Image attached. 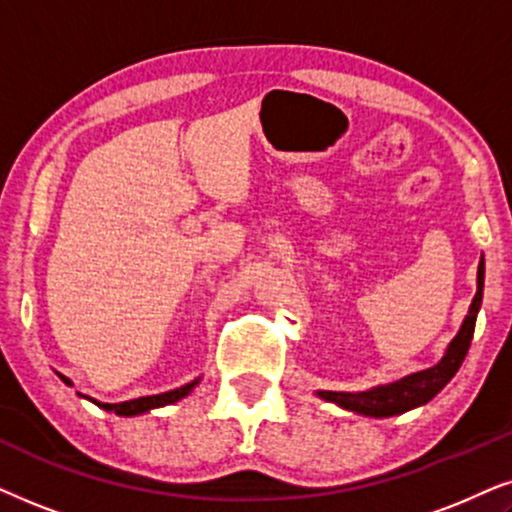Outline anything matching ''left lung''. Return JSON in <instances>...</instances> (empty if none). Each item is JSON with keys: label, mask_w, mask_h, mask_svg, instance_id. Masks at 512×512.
<instances>
[{"label": "left lung", "mask_w": 512, "mask_h": 512, "mask_svg": "<svg viewBox=\"0 0 512 512\" xmlns=\"http://www.w3.org/2000/svg\"><path fill=\"white\" fill-rule=\"evenodd\" d=\"M482 290H484V257L480 260V269H477V293L472 297L470 312L465 316L461 331L454 340H451L449 349H446L444 359L439 361L437 366L428 368V371H418L413 375H406V378L397 380L392 385H380L373 387L368 392H319V397L326 401H333V404L342 406L347 411L364 413V416H397V413H404L409 409H416L420 404H428V401L435 397V394L442 390V387L454 378L458 368H461L465 354H468L472 333H475V321L477 312H480L482 304Z\"/></svg>", "instance_id": "left-lung-1"}]
</instances>
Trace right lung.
<instances>
[{"label":"right lung","instance_id":"add662e5","mask_svg":"<svg viewBox=\"0 0 512 512\" xmlns=\"http://www.w3.org/2000/svg\"><path fill=\"white\" fill-rule=\"evenodd\" d=\"M61 375V373H58ZM61 380L66 385H70V380L66 375H61ZM198 380H193V383L184 385V387H177V390H170V392H163V394H153V397H139V399H132V401H122V404H101V401H94L96 406H101V409L106 411H115L118 416H139V413L144 411H151V409H158V406H167V404H174V401H179L181 397H186L193 390V385H196Z\"/></svg>","mask_w":512,"mask_h":512}]
</instances>
